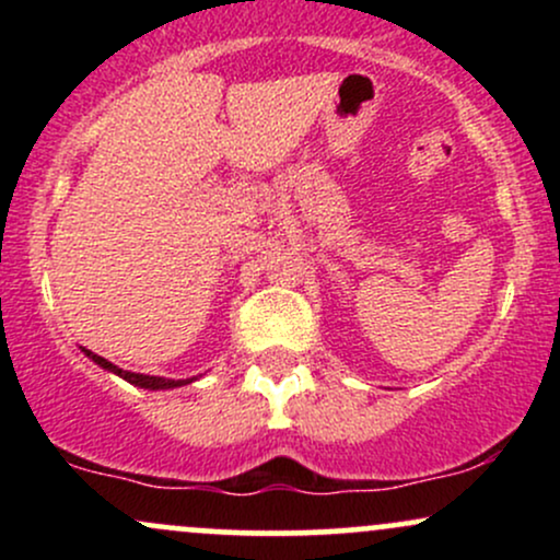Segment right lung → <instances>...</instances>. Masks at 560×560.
<instances>
[{
  "label": "right lung",
  "mask_w": 560,
  "mask_h": 560,
  "mask_svg": "<svg viewBox=\"0 0 560 560\" xmlns=\"http://www.w3.org/2000/svg\"><path fill=\"white\" fill-rule=\"evenodd\" d=\"M83 355L89 358V361H94L100 369L110 371V374L126 378L128 384H133V387H141V389H176V387H184V384H191L195 378H165V376H147V374H133V371H124L118 369V365L107 361V358L102 355H94L92 350H86V347H81Z\"/></svg>",
  "instance_id": "1"
}]
</instances>
